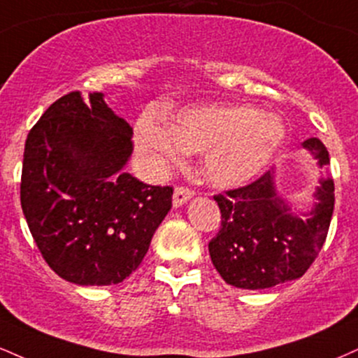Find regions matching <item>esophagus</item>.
<instances>
[{"mask_svg":"<svg viewBox=\"0 0 358 358\" xmlns=\"http://www.w3.org/2000/svg\"><path fill=\"white\" fill-rule=\"evenodd\" d=\"M193 193L195 192H193L192 188L183 187V185H178V187L175 188V193H173V205L175 206L185 205L193 196Z\"/></svg>","mask_w":358,"mask_h":358,"instance_id":"obj_1","label":"esophagus"}]
</instances>
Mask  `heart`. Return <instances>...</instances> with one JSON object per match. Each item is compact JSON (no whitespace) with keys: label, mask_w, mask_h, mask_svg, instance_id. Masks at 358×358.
Returning <instances> with one entry per match:
<instances>
[{"label":"heart","mask_w":358,"mask_h":358,"mask_svg":"<svg viewBox=\"0 0 358 358\" xmlns=\"http://www.w3.org/2000/svg\"><path fill=\"white\" fill-rule=\"evenodd\" d=\"M285 130L275 115L250 106H205L178 113L166 128L141 122L136 143L157 163L178 162L183 152L205 153L206 178L217 187H240L265 170Z\"/></svg>","instance_id":"b5f03b06"}]
</instances>
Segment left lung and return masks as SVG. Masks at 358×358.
Returning a JSON list of instances; mask_svg holds the SVG:
<instances>
[{
    "label": "left lung",
    "instance_id": "8db88e82",
    "mask_svg": "<svg viewBox=\"0 0 358 358\" xmlns=\"http://www.w3.org/2000/svg\"><path fill=\"white\" fill-rule=\"evenodd\" d=\"M303 146L320 165H329V153L318 138H310ZM334 193L331 176H322L318 203L308 218L290 213L275 192L273 171L213 195L222 213L220 230L208 243L217 272L228 285L245 290H264L302 277L325 243Z\"/></svg>",
    "mask_w": 358,
    "mask_h": 358
}]
</instances>
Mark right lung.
<instances>
[{"mask_svg": "<svg viewBox=\"0 0 358 358\" xmlns=\"http://www.w3.org/2000/svg\"><path fill=\"white\" fill-rule=\"evenodd\" d=\"M133 130L93 92L58 98L29 130L20 198L34 243L76 285H116L140 266L171 208L173 187L122 168Z\"/></svg>", "mask_w": 358, "mask_h": 358, "instance_id": "right-lung-1", "label": "right lung"}]
</instances>
